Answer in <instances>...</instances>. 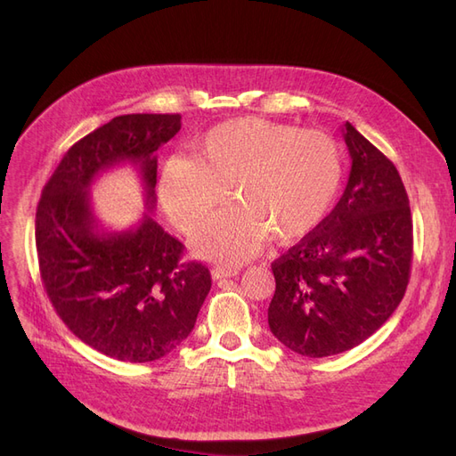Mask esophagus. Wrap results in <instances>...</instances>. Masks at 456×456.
I'll list each match as a JSON object with an SVG mask.
<instances>
[{
	"label": "esophagus",
	"instance_id": "34e87169",
	"mask_svg": "<svg viewBox=\"0 0 456 456\" xmlns=\"http://www.w3.org/2000/svg\"><path fill=\"white\" fill-rule=\"evenodd\" d=\"M241 272L240 266H215L213 268V278L215 280H223V278H233V275H238Z\"/></svg>",
	"mask_w": 456,
	"mask_h": 456
}]
</instances>
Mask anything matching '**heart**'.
<instances>
[{"instance_id": "1", "label": "heart", "mask_w": 456, "mask_h": 456, "mask_svg": "<svg viewBox=\"0 0 456 456\" xmlns=\"http://www.w3.org/2000/svg\"><path fill=\"white\" fill-rule=\"evenodd\" d=\"M342 183L340 148L322 131L238 118L207 131L194 158L163 165L159 198L183 232L198 230L226 190L238 203L213 216L196 236L201 256L238 265L270 236L306 238L323 223Z\"/></svg>"}]
</instances>
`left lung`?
Returning a JSON list of instances; mask_svg holds the SVG:
<instances>
[{
	"label": "left lung",
	"instance_id": "1",
	"mask_svg": "<svg viewBox=\"0 0 456 456\" xmlns=\"http://www.w3.org/2000/svg\"><path fill=\"white\" fill-rule=\"evenodd\" d=\"M348 184L323 223L272 262L273 337L306 357L367 340L402 302L412 262V220L395 165L346 121Z\"/></svg>",
	"mask_w": 456,
	"mask_h": 456
}]
</instances>
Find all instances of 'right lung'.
I'll use <instances>...</instances> for the list:
<instances>
[{
	"label": "right lung",
	"mask_w": 456,
	"mask_h": 456,
	"mask_svg": "<svg viewBox=\"0 0 456 456\" xmlns=\"http://www.w3.org/2000/svg\"><path fill=\"white\" fill-rule=\"evenodd\" d=\"M178 131L181 114L114 118L66 151L37 203V260L53 308L81 342L119 362H156L173 352L211 291L209 268L183 262L184 245L150 215L156 151ZM119 162L140 169L149 211L136 227L108 232L92 213L88 190Z\"/></svg>",
	"instance_id": "right-lung-1"
}]
</instances>
